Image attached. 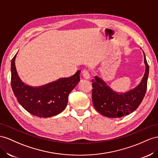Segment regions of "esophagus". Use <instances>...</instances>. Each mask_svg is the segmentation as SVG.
I'll use <instances>...</instances> for the list:
<instances>
[{
	"mask_svg": "<svg viewBox=\"0 0 158 158\" xmlns=\"http://www.w3.org/2000/svg\"><path fill=\"white\" fill-rule=\"evenodd\" d=\"M82 75H83V77H84L85 79H89L90 78V74H89V73L88 70H86V69L83 70V71H82Z\"/></svg>",
	"mask_w": 158,
	"mask_h": 158,
	"instance_id": "esophagus-1",
	"label": "esophagus"
}]
</instances>
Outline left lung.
Listing matches in <instances>:
<instances>
[{
	"mask_svg": "<svg viewBox=\"0 0 158 158\" xmlns=\"http://www.w3.org/2000/svg\"><path fill=\"white\" fill-rule=\"evenodd\" d=\"M144 56L146 71L141 83L130 91L123 94L116 93L103 81L94 77L92 79V100L95 109L109 118H120L132 113L140 105L147 89L149 65Z\"/></svg>",
	"mask_w": 158,
	"mask_h": 158,
	"instance_id": "left-lung-1",
	"label": "left lung"
}]
</instances>
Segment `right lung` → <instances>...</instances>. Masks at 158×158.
<instances>
[{"label": "right lung", "mask_w": 158, "mask_h": 158, "mask_svg": "<svg viewBox=\"0 0 158 158\" xmlns=\"http://www.w3.org/2000/svg\"><path fill=\"white\" fill-rule=\"evenodd\" d=\"M16 56V54L11 61V87L17 101L30 114L41 118L61 113L67 106L69 93L80 81V70L70 77L32 87L22 82L18 76L15 63Z\"/></svg>", "instance_id": "add662e5"}]
</instances>
